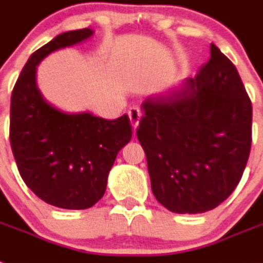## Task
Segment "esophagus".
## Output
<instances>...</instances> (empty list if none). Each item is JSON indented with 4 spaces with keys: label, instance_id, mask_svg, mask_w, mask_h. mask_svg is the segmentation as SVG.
Instances as JSON below:
<instances>
[{
    "label": "esophagus",
    "instance_id": "esophagus-1",
    "mask_svg": "<svg viewBox=\"0 0 263 263\" xmlns=\"http://www.w3.org/2000/svg\"><path fill=\"white\" fill-rule=\"evenodd\" d=\"M128 116H129V120H131L132 127H134V129H136V127L139 125V122H140L141 111L138 108V107H132V108H129L128 111Z\"/></svg>",
    "mask_w": 263,
    "mask_h": 263
}]
</instances>
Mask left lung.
<instances>
[{
    "label": "left lung",
    "mask_w": 263,
    "mask_h": 263,
    "mask_svg": "<svg viewBox=\"0 0 263 263\" xmlns=\"http://www.w3.org/2000/svg\"><path fill=\"white\" fill-rule=\"evenodd\" d=\"M136 129L151 188L175 213H204L238 185L250 148V98L236 66L211 43L195 78L166 97L149 98Z\"/></svg>",
    "instance_id": "left-lung-1"
}]
</instances>
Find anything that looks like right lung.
<instances>
[{
	"instance_id": "obj_1",
	"label": "right lung",
	"mask_w": 263,
	"mask_h": 263,
	"mask_svg": "<svg viewBox=\"0 0 263 263\" xmlns=\"http://www.w3.org/2000/svg\"><path fill=\"white\" fill-rule=\"evenodd\" d=\"M91 35L88 27L66 31L34 51L11 92L9 139L20 175L41 200L63 209H87L103 197L116 155L132 138L127 114L107 120L61 112L36 88L45 57Z\"/></svg>"
}]
</instances>
